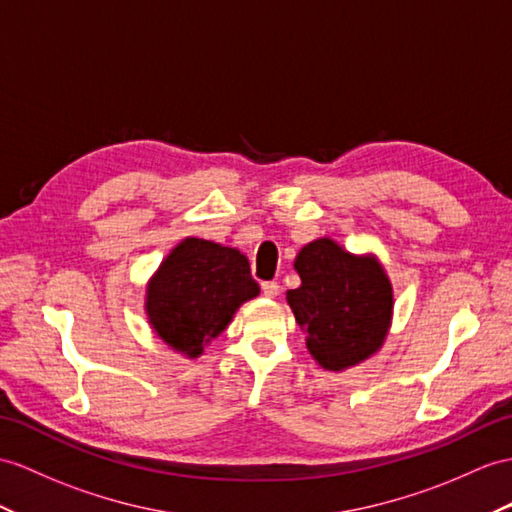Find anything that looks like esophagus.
Returning a JSON list of instances; mask_svg holds the SVG:
<instances>
[{
  "mask_svg": "<svg viewBox=\"0 0 512 512\" xmlns=\"http://www.w3.org/2000/svg\"><path fill=\"white\" fill-rule=\"evenodd\" d=\"M278 293H280V286H278V282H263V295L265 297H269V299H273V297H278Z\"/></svg>",
  "mask_w": 512,
  "mask_h": 512,
  "instance_id": "esophagus-1",
  "label": "esophagus"
}]
</instances>
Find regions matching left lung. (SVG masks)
Masks as SVG:
<instances>
[{"label": "left lung", "mask_w": 512, "mask_h": 512, "mask_svg": "<svg viewBox=\"0 0 512 512\" xmlns=\"http://www.w3.org/2000/svg\"><path fill=\"white\" fill-rule=\"evenodd\" d=\"M302 284L286 291L306 347L326 371L371 358L393 321V284L376 254H352L330 236L299 249L293 263Z\"/></svg>", "instance_id": "left-lung-1"}]
</instances>
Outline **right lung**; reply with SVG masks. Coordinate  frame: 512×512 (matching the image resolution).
I'll return each instance as SVG.
<instances>
[{"instance_id":"obj_1","label":"right lung","mask_w":512,"mask_h":512,"mask_svg":"<svg viewBox=\"0 0 512 512\" xmlns=\"http://www.w3.org/2000/svg\"><path fill=\"white\" fill-rule=\"evenodd\" d=\"M260 293L249 260L236 247L186 236L162 258L145 286V315L158 339L186 358L230 326L236 310Z\"/></svg>"}]
</instances>
